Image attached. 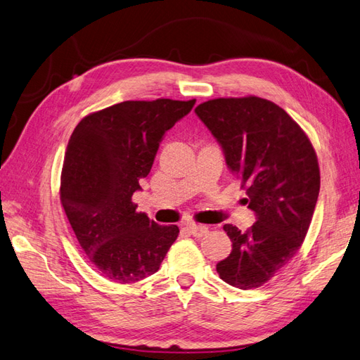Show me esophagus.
<instances>
[{"mask_svg": "<svg viewBox=\"0 0 360 360\" xmlns=\"http://www.w3.org/2000/svg\"><path fill=\"white\" fill-rule=\"evenodd\" d=\"M186 228H188L189 233L193 234L194 237H203V236H206L207 233H210V228L203 226V225H188Z\"/></svg>", "mask_w": 360, "mask_h": 360, "instance_id": "1", "label": "esophagus"}]
</instances>
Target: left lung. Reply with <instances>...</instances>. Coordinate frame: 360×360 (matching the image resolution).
<instances>
[{
	"instance_id": "8db88e82",
	"label": "left lung",
	"mask_w": 360,
	"mask_h": 360,
	"mask_svg": "<svg viewBox=\"0 0 360 360\" xmlns=\"http://www.w3.org/2000/svg\"><path fill=\"white\" fill-rule=\"evenodd\" d=\"M195 114L242 180L255 214L248 231L223 226L233 251L217 263V273L238 290L259 288L305 240L321 189L316 150L302 127L265 98H215L198 105Z\"/></svg>"
}]
</instances>
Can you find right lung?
<instances>
[{
    "label": "right lung",
    "instance_id": "obj_1",
    "mask_svg": "<svg viewBox=\"0 0 360 360\" xmlns=\"http://www.w3.org/2000/svg\"><path fill=\"white\" fill-rule=\"evenodd\" d=\"M195 100L123 101L89 114L70 135L61 171L60 200L77 240L101 276L135 283L158 271L179 236L132 202L153 167L166 131Z\"/></svg>",
    "mask_w": 360,
    "mask_h": 360
}]
</instances>
